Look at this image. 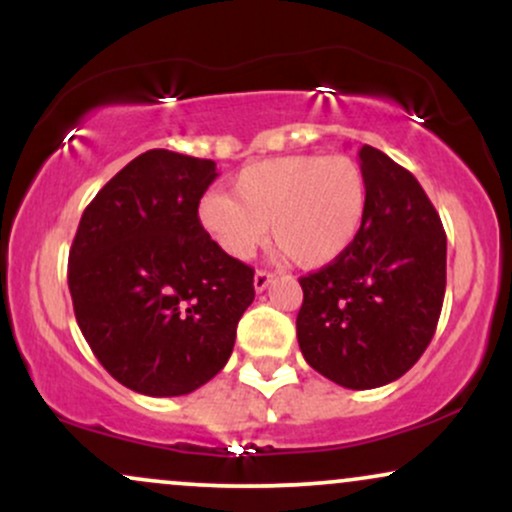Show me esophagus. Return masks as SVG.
I'll list each match as a JSON object with an SVG mask.
<instances>
[{
	"instance_id": "obj_1",
	"label": "esophagus",
	"mask_w": 512,
	"mask_h": 512,
	"mask_svg": "<svg viewBox=\"0 0 512 512\" xmlns=\"http://www.w3.org/2000/svg\"><path fill=\"white\" fill-rule=\"evenodd\" d=\"M274 281V274L267 269H257L255 272V291H264Z\"/></svg>"
}]
</instances>
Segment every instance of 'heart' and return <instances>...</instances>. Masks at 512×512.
Returning a JSON list of instances; mask_svg holds the SVG:
<instances>
[{"instance_id":"1","label":"heart","mask_w":512,"mask_h":512,"mask_svg":"<svg viewBox=\"0 0 512 512\" xmlns=\"http://www.w3.org/2000/svg\"><path fill=\"white\" fill-rule=\"evenodd\" d=\"M233 196L209 192L199 202V221L226 255L248 260L269 228L293 264L322 267L361 231L368 182L346 154L281 156L240 170Z\"/></svg>"}]
</instances>
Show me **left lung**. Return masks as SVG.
I'll list each match as a JSON object with an SVG mask.
<instances>
[{"instance_id":"obj_1","label":"left lung","mask_w":512,"mask_h":512,"mask_svg":"<svg viewBox=\"0 0 512 512\" xmlns=\"http://www.w3.org/2000/svg\"><path fill=\"white\" fill-rule=\"evenodd\" d=\"M368 209L337 260L301 276L305 361L332 383L373 390L402 378L431 344L445 296L443 223L419 180L383 151L358 149Z\"/></svg>"}]
</instances>
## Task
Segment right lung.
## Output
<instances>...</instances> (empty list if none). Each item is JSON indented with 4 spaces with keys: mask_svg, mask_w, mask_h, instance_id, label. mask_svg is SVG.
<instances>
[{
    "mask_svg": "<svg viewBox=\"0 0 512 512\" xmlns=\"http://www.w3.org/2000/svg\"><path fill=\"white\" fill-rule=\"evenodd\" d=\"M216 163L166 149L129 161L93 197L69 250L74 315L129 390L180 397L226 366L255 298V269L199 221Z\"/></svg>",
    "mask_w": 512,
    "mask_h": 512,
    "instance_id": "obj_1",
    "label": "right lung"
}]
</instances>
